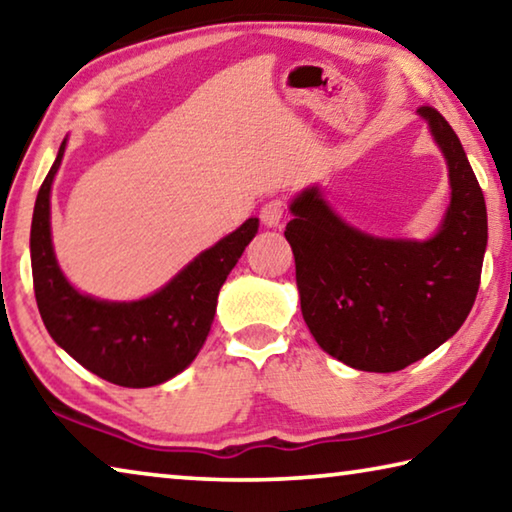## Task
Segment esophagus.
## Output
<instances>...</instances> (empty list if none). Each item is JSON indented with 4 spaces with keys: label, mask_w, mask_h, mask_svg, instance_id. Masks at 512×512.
Wrapping results in <instances>:
<instances>
[{
    "label": "esophagus",
    "mask_w": 512,
    "mask_h": 512,
    "mask_svg": "<svg viewBox=\"0 0 512 512\" xmlns=\"http://www.w3.org/2000/svg\"><path fill=\"white\" fill-rule=\"evenodd\" d=\"M284 201L282 198H271V201H266L262 212H259V219L266 225V228H277V225H282L284 221Z\"/></svg>",
    "instance_id": "1"
}]
</instances>
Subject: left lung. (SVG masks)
I'll list each match as a JSON object with an SVG mask.
<instances>
[{
	"mask_svg": "<svg viewBox=\"0 0 512 512\" xmlns=\"http://www.w3.org/2000/svg\"><path fill=\"white\" fill-rule=\"evenodd\" d=\"M445 155L449 205L429 239H388L345 223L320 187L293 198L284 237L296 257L302 318L327 354L366 372L420 361L461 329L488 246L483 192L452 126L418 108Z\"/></svg>",
	"mask_w": 512,
	"mask_h": 512,
	"instance_id": "left-lung-1",
	"label": "left lung"
}]
</instances>
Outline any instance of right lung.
<instances>
[{"instance_id": "right-lung-1", "label": "right lung", "mask_w": 512, "mask_h": 512, "mask_svg": "<svg viewBox=\"0 0 512 512\" xmlns=\"http://www.w3.org/2000/svg\"><path fill=\"white\" fill-rule=\"evenodd\" d=\"M65 146L67 140L40 187L31 221V271L42 323L69 357L110 384H164L201 352L225 277L257 235L259 219L253 216L203 250L151 296L128 302L88 296L69 284L51 244V185Z\"/></svg>"}]
</instances>
